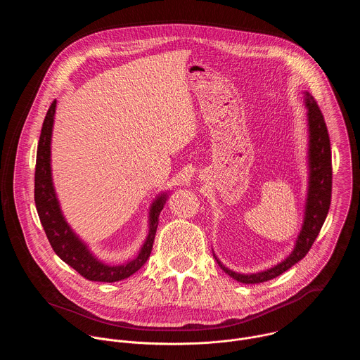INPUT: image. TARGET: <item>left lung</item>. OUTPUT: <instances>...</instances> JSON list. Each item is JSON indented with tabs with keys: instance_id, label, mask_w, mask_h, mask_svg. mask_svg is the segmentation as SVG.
<instances>
[{
	"instance_id": "8db88e82",
	"label": "left lung",
	"mask_w": 360,
	"mask_h": 360,
	"mask_svg": "<svg viewBox=\"0 0 360 360\" xmlns=\"http://www.w3.org/2000/svg\"><path fill=\"white\" fill-rule=\"evenodd\" d=\"M303 96L304 107L307 110V131H309V143H307L309 181H307L304 217L300 232L296 238L295 248L288 258L274 268L262 272L248 275L233 272L228 269L214 255L221 269L240 283H262L271 281L303 259L318 238L328 217L332 196V152L329 134L315 98L306 91L303 92Z\"/></svg>"
}]
</instances>
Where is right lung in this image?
<instances>
[{"mask_svg": "<svg viewBox=\"0 0 360 360\" xmlns=\"http://www.w3.org/2000/svg\"><path fill=\"white\" fill-rule=\"evenodd\" d=\"M56 108L57 101L51 104L45 115L37 149L34 198L41 225L54 252L85 279L94 282H118L127 279L139 271L149 258L158 228L160 214L164 210L168 193H160L150 203L148 236L132 261L122 265H108L99 261L65 221L56 193L53 174H51V136H53Z\"/></svg>", "mask_w": 360, "mask_h": 360, "instance_id": "add662e5", "label": "right lung"}]
</instances>
